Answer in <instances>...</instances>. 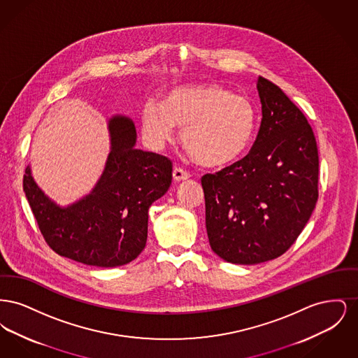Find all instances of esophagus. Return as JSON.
<instances>
[{"instance_id": "esophagus-1", "label": "esophagus", "mask_w": 358, "mask_h": 358, "mask_svg": "<svg viewBox=\"0 0 358 358\" xmlns=\"http://www.w3.org/2000/svg\"><path fill=\"white\" fill-rule=\"evenodd\" d=\"M189 177H190V174H189L187 171L181 169V168H176V169L173 171V178H174V181H184V180H187Z\"/></svg>"}]
</instances>
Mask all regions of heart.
<instances>
[{
	"mask_svg": "<svg viewBox=\"0 0 358 358\" xmlns=\"http://www.w3.org/2000/svg\"><path fill=\"white\" fill-rule=\"evenodd\" d=\"M182 129V142L208 168H222L248 149L256 127V111L245 96L216 83L181 85L162 103L148 101L142 108V134L162 150Z\"/></svg>",
	"mask_w": 358,
	"mask_h": 358,
	"instance_id": "1",
	"label": "heart"
}]
</instances>
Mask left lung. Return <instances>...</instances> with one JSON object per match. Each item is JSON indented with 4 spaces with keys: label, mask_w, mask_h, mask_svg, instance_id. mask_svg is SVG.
Returning <instances> with one entry per match:
<instances>
[{
    "label": "left lung",
    "mask_w": 358,
    "mask_h": 358,
    "mask_svg": "<svg viewBox=\"0 0 358 358\" xmlns=\"http://www.w3.org/2000/svg\"><path fill=\"white\" fill-rule=\"evenodd\" d=\"M262 123L251 152L205 174V224L210 248L234 264L283 255L318 200V149L303 113L273 82L259 76Z\"/></svg>",
    "instance_id": "obj_1"
}]
</instances>
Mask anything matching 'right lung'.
<instances>
[{
    "mask_svg": "<svg viewBox=\"0 0 358 358\" xmlns=\"http://www.w3.org/2000/svg\"><path fill=\"white\" fill-rule=\"evenodd\" d=\"M110 153L101 178L83 199L67 206L36 184L31 166L22 187L38 228L60 256L95 267H118L139 255L148 240L149 208L171 187V162L136 149L133 120H107Z\"/></svg>",
    "mask_w": 358,
    "mask_h": 358,
    "instance_id": "obj_1",
    "label": "right lung"
}]
</instances>
